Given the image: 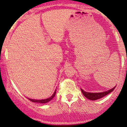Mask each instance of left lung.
Instances as JSON below:
<instances>
[{"instance_id": "left-lung-1", "label": "left lung", "mask_w": 127, "mask_h": 127, "mask_svg": "<svg viewBox=\"0 0 127 127\" xmlns=\"http://www.w3.org/2000/svg\"><path fill=\"white\" fill-rule=\"evenodd\" d=\"M115 87H114L113 88L107 91V92H101V93H90V92H86L84 91L82 89H81V91L83 95H84L86 98L90 99V100H96V99H100L103 97L105 96L106 95L109 94V93H111V92L114 90V89Z\"/></svg>"}]
</instances>
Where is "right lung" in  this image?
Wrapping results in <instances>:
<instances>
[{
  "label": "right lung",
  "instance_id": "1",
  "mask_svg": "<svg viewBox=\"0 0 127 127\" xmlns=\"http://www.w3.org/2000/svg\"><path fill=\"white\" fill-rule=\"evenodd\" d=\"M56 94V90L55 91V92L53 94L51 97H50L49 98L45 99H41V100H38V99H29V100H30L31 101H32V102H35V103H47L49 101L51 100L53 98L55 95Z\"/></svg>",
  "mask_w": 127,
  "mask_h": 127
}]
</instances>
